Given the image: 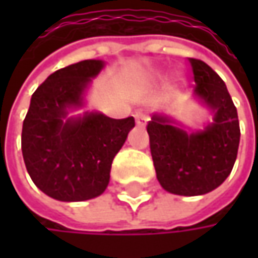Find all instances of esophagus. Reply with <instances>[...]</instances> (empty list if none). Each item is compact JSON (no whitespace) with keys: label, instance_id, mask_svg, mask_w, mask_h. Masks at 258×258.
<instances>
[{"label":"esophagus","instance_id":"1","mask_svg":"<svg viewBox=\"0 0 258 258\" xmlns=\"http://www.w3.org/2000/svg\"><path fill=\"white\" fill-rule=\"evenodd\" d=\"M148 121H149V118H148L146 115H143V113H136V122H137L139 127H145Z\"/></svg>","mask_w":258,"mask_h":258}]
</instances>
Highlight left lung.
I'll return each mask as SVG.
<instances>
[{"label":"left lung","mask_w":258,"mask_h":258,"mask_svg":"<svg viewBox=\"0 0 258 258\" xmlns=\"http://www.w3.org/2000/svg\"><path fill=\"white\" fill-rule=\"evenodd\" d=\"M189 64L194 97L212 112V122L186 131L176 119L154 113L146 127L160 185L188 197L211 192L227 179L240 139L237 110L223 79L200 59L189 58Z\"/></svg>","instance_id":"8db88e82"}]
</instances>
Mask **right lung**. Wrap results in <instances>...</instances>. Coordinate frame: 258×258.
Wrapping results in <instances>:
<instances>
[{
    "mask_svg": "<svg viewBox=\"0 0 258 258\" xmlns=\"http://www.w3.org/2000/svg\"><path fill=\"white\" fill-rule=\"evenodd\" d=\"M104 67L86 59L46 79L32 94L22 127V155L32 182L59 202H83L104 192L115 155L134 118L113 119L100 112L69 116L83 107L91 80Z\"/></svg>",
    "mask_w": 258,
    "mask_h": 258,
    "instance_id": "right-lung-1",
    "label": "right lung"
}]
</instances>
